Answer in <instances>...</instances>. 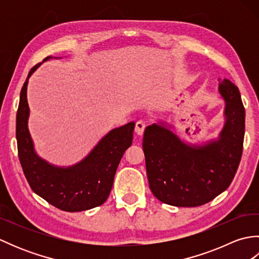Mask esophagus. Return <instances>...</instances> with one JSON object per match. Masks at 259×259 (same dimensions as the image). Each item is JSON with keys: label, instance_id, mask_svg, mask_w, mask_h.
Returning a JSON list of instances; mask_svg holds the SVG:
<instances>
[{"label": "esophagus", "instance_id": "34e87169", "mask_svg": "<svg viewBox=\"0 0 259 259\" xmlns=\"http://www.w3.org/2000/svg\"><path fill=\"white\" fill-rule=\"evenodd\" d=\"M146 125H147V124H146L145 121L139 120L138 122L136 123V128H135L137 135H139V136H142V135H144V133H145V129H146Z\"/></svg>", "mask_w": 259, "mask_h": 259}]
</instances>
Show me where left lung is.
<instances>
[{"label": "left lung", "instance_id": "8db88e82", "mask_svg": "<svg viewBox=\"0 0 259 259\" xmlns=\"http://www.w3.org/2000/svg\"><path fill=\"white\" fill-rule=\"evenodd\" d=\"M219 92L226 101V124L218 141L189 147L163 126H147L144 135L147 177L157 199L177 207H197L226 190L243 155L245 108L238 88L225 79Z\"/></svg>", "mask_w": 259, "mask_h": 259}]
</instances>
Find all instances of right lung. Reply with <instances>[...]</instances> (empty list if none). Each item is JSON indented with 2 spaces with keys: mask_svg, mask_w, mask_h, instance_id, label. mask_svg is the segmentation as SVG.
<instances>
[{
  "mask_svg": "<svg viewBox=\"0 0 259 259\" xmlns=\"http://www.w3.org/2000/svg\"><path fill=\"white\" fill-rule=\"evenodd\" d=\"M38 65L40 63L30 70L27 79ZM27 79L21 89L16 112V140L21 166L31 189L64 211H82L102 205L111 191L121 158L133 144L135 123L130 122L110 131L76 166L65 169L53 167L38 158L33 150L27 129L30 111L26 99Z\"/></svg>",
  "mask_w": 259,
  "mask_h": 259,
  "instance_id": "right-lung-1",
  "label": "right lung"
}]
</instances>
